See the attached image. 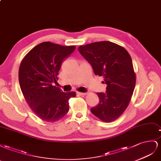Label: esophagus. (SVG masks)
<instances>
[{
    "label": "esophagus",
    "instance_id": "34e87169",
    "mask_svg": "<svg viewBox=\"0 0 161 161\" xmlns=\"http://www.w3.org/2000/svg\"><path fill=\"white\" fill-rule=\"evenodd\" d=\"M77 94L78 96H85L87 94L86 93H84V92H77Z\"/></svg>",
    "mask_w": 161,
    "mask_h": 161
}]
</instances>
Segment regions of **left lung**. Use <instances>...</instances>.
Returning <instances> with one entry per match:
<instances>
[{
    "instance_id": "1",
    "label": "left lung",
    "mask_w": 161,
    "mask_h": 161,
    "mask_svg": "<svg viewBox=\"0 0 161 161\" xmlns=\"http://www.w3.org/2000/svg\"><path fill=\"white\" fill-rule=\"evenodd\" d=\"M92 67L96 75L103 76L105 93L98 92L99 103L91 112L104 122L116 120L125 111L134 92L136 76L127 50L109 41L93 42L78 48Z\"/></svg>"
}]
</instances>
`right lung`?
<instances>
[{"label": "right lung", "mask_w": 161, "mask_h": 161, "mask_svg": "<svg viewBox=\"0 0 161 161\" xmlns=\"http://www.w3.org/2000/svg\"><path fill=\"white\" fill-rule=\"evenodd\" d=\"M75 46L44 42L27 53L20 64L19 81L27 104L42 120L55 122L69 111V100L75 92H63L56 86L62 62L74 51Z\"/></svg>", "instance_id": "obj_1"}]
</instances>
